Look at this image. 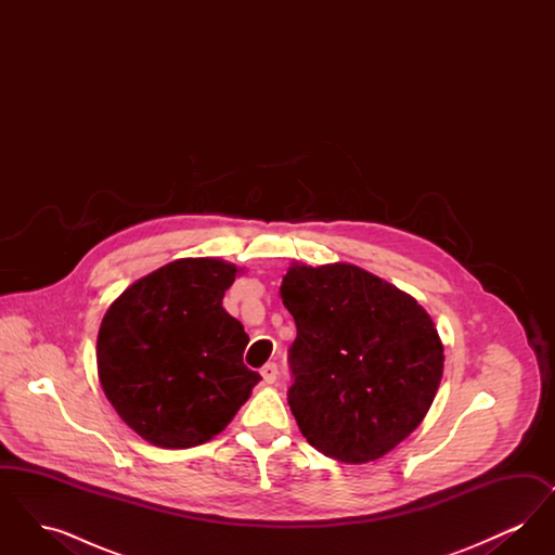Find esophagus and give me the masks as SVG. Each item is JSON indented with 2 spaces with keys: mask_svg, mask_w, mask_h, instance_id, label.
<instances>
[{
  "mask_svg": "<svg viewBox=\"0 0 555 555\" xmlns=\"http://www.w3.org/2000/svg\"><path fill=\"white\" fill-rule=\"evenodd\" d=\"M260 374H262L264 383H268V385H272V383L276 380V376H279V366H276L274 362H268V364H264V366H262V370H260Z\"/></svg>",
  "mask_w": 555,
  "mask_h": 555,
  "instance_id": "1",
  "label": "esophagus"
}]
</instances>
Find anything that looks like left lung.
I'll return each mask as SVG.
<instances>
[{
  "label": "left lung",
  "mask_w": 555,
  "mask_h": 555,
  "mask_svg": "<svg viewBox=\"0 0 555 555\" xmlns=\"http://www.w3.org/2000/svg\"><path fill=\"white\" fill-rule=\"evenodd\" d=\"M281 297L297 326L287 399L312 448L366 464L416 430L443 345L414 297L351 264L291 266Z\"/></svg>",
  "instance_id": "8db88e82"
}]
</instances>
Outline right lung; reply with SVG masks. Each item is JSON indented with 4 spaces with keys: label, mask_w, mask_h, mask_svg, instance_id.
I'll return each instance as SVG.
<instances>
[{
    "label": "right lung",
    "mask_w": 555,
    "mask_h": 555,
    "mask_svg": "<svg viewBox=\"0 0 555 555\" xmlns=\"http://www.w3.org/2000/svg\"><path fill=\"white\" fill-rule=\"evenodd\" d=\"M235 274V266L211 258L170 262L132 283L102 320L104 393L158 448L210 441L262 380L243 364V324L222 308Z\"/></svg>",
    "instance_id": "right-lung-1"
}]
</instances>
